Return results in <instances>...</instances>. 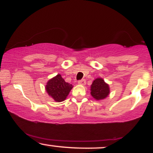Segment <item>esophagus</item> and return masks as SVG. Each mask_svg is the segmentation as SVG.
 <instances>
[{
	"label": "esophagus",
	"instance_id": "obj_1",
	"mask_svg": "<svg viewBox=\"0 0 153 153\" xmlns=\"http://www.w3.org/2000/svg\"><path fill=\"white\" fill-rule=\"evenodd\" d=\"M85 83H86V80H85V79H82V80H78V84L82 85H85Z\"/></svg>",
	"mask_w": 153,
	"mask_h": 153
}]
</instances>
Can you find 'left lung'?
<instances>
[{
    "label": "left lung",
    "instance_id": "left-lung-1",
    "mask_svg": "<svg viewBox=\"0 0 153 153\" xmlns=\"http://www.w3.org/2000/svg\"><path fill=\"white\" fill-rule=\"evenodd\" d=\"M91 95L96 100L105 98L110 93L109 86L102 78H97L91 85Z\"/></svg>",
    "mask_w": 153,
    "mask_h": 153
}]
</instances>
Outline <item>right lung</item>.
Masks as SVG:
<instances>
[{
	"mask_svg": "<svg viewBox=\"0 0 153 153\" xmlns=\"http://www.w3.org/2000/svg\"><path fill=\"white\" fill-rule=\"evenodd\" d=\"M73 85L66 82L60 74L50 80L46 85V91L56 101H63L69 94Z\"/></svg>",
	"mask_w": 153,
	"mask_h": 153,
	"instance_id": "add662e5",
	"label": "right lung"
}]
</instances>
